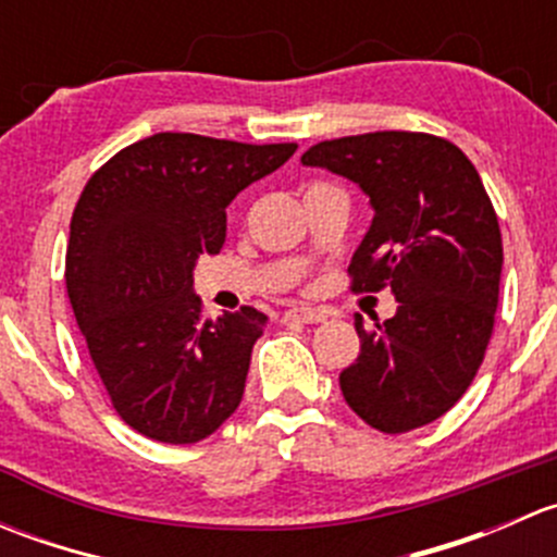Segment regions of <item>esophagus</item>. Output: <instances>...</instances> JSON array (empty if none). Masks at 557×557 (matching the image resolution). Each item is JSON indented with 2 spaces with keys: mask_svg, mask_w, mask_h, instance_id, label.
<instances>
[{
  "mask_svg": "<svg viewBox=\"0 0 557 557\" xmlns=\"http://www.w3.org/2000/svg\"><path fill=\"white\" fill-rule=\"evenodd\" d=\"M329 318L325 310H312V307H294L283 314V320H301V323H323Z\"/></svg>",
  "mask_w": 557,
  "mask_h": 557,
  "instance_id": "obj_1",
  "label": "esophagus"
}]
</instances>
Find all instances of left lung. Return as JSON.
<instances>
[{"label": "left lung", "instance_id": "1", "mask_svg": "<svg viewBox=\"0 0 557 557\" xmlns=\"http://www.w3.org/2000/svg\"><path fill=\"white\" fill-rule=\"evenodd\" d=\"M363 188L372 226L347 274L352 294L391 288L398 310L367 329L339 374L342 396L372 429L404 434L455 407L485 361L504 245L496 210L463 150L425 132L325 139L301 156Z\"/></svg>", "mask_w": 557, "mask_h": 557}]
</instances>
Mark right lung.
Masks as SVG:
<instances>
[{"label": "right lung", "mask_w": 557, "mask_h": 557, "mask_svg": "<svg viewBox=\"0 0 557 557\" xmlns=\"http://www.w3.org/2000/svg\"><path fill=\"white\" fill-rule=\"evenodd\" d=\"M161 132L117 150L77 199L66 294L112 409L166 445L207 440L245 393L267 314L205 320L194 267L226 243V207L296 153Z\"/></svg>", "instance_id": "obj_1"}]
</instances>
